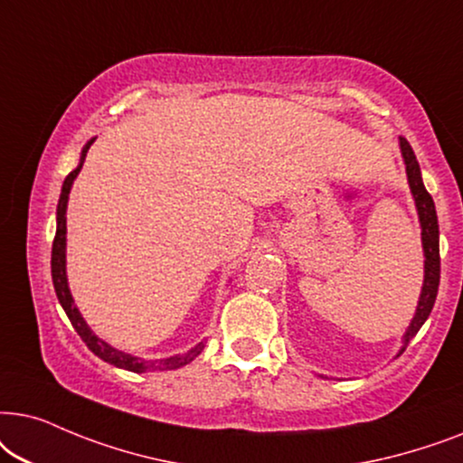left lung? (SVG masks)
I'll use <instances>...</instances> for the list:
<instances>
[{"label":"left lung","mask_w":463,"mask_h":463,"mask_svg":"<svg viewBox=\"0 0 463 463\" xmlns=\"http://www.w3.org/2000/svg\"><path fill=\"white\" fill-rule=\"evenodd\" d=\"M400 147H402L406 175H409L411 193L415 196L419 222H421V241H423V254H425V279H423L421 298H419L417 313L404 335V345H402V351H404L406 345L411 343V338L417 335L425 319H428L430 313H432V307L436 303V294H439V283H440V248H439V218H436V207H434L432 196H430V193L425 190L421 182V169H419L415 152H412L411 144L404 137H400Z\"/></svg>","instance_id":"8db88e82"}]
</instances>
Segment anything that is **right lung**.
<instances>
[{"label":"right lung","mask_w":463,"mask_h":463,"mask_svg":"<svg viewBox=\"0 0 463 463\" xmlns=\"http://www.w3.org/2000/svg\"><path fill=\"white\" fill-rule=\"evenodd\" d=\"M90 139L89 144L84 146L82 150V156H80V165L76 169L71 171L70 175L65 177L63 182V188H61V196H59V207H57V235H54V241H52V260H51V269H52V283H54V292H57V298L61 307H63L67 317H70V322L76 332L80 335V338L86 343V347H89L92 354L101 357L103 362H108V364H114L118 368H125V371H131V373H146V371H177V368L190 364V362L194 360L196 355L201 354L203 349V343L196 345L194 349L186 351V354L182 355H174V357H165V360H141V357H133L128 354H122V351L109 347L106 341H101V338H97L92 335L89 326L80 316V311L76 309V305H73V298L70 294V288H67V275H65V232H67V226H65V209H67V199H70V190H71V184L76 180V175L80 174V169H82V163L86 158V152H89V147L92 146Z\"/></svg>","instance_id":"1"}]
</instances>
